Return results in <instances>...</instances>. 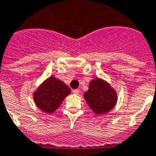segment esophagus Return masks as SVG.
<instances>
[{"mask_svg":"<svg viewBox=\"0 0 156 156\" xmlns=\"http://www.w3.org/2000/svg\"><path fill=\"white\" fill-rule=\"evenodd\" d=\"M79 92H80V91H79L78 89H74V90H73V94H76V95H78V94H79Z\"/></svg>","mask_w":156,"mask_h":156,"instance_id":"obj_1","label":"esophagus"}]
</instances>
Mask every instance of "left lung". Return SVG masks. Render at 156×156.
Wrapping results in <instances>:
<instances>
[{"label": "left lung", "instance_id": "1", "mask_svg": "<svg viewBox=\"0 0 156 156\" xmlns=\"http://www.w3.org/2000/svg\"><path fill=\"white\" fill-rule=\"evenodd\" d=\"M87 103L97 115L109 112L115 106L117 94L106 81L95 78L89 83L88 91L83 94Z\"/></svg>", "mask_w": 156, "mask_h": 156}]
</instances>
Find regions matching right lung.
Wrapping results in <instances>:
<instances>
[{
    "instance_id": "right-lung-1",
    "label": "right lung",
    "mask_w": 156,
    "mask_h": 156,
    "mask_svg": "<svg viewBox=\"0 0 156 156\" xmlns=\"http://www.w3.org/2000/svg\"><path fill=\"white\" fill-rule=\"evenodd\" d=\"M70 92V88L64 82L51 76L34 91L33 99L41 111L51 114L59 108Z\"/></svg>"
}]
</instances>
